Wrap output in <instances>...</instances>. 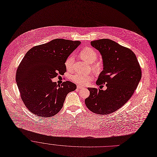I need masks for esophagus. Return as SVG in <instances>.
<instances>
[{"label":"esophagus","mask_w":157,"mask_h":157,"mask_svg":"<svg viewBox=\"0 0 157 157\" xmlns=\"http://www.w3.org/2000/svg\"><path fill=\"white\" fill-rule=\"evenodd\" d=\"M77 89H81V88H83V86H80V85H77Z\"/></svg>","instance_id":"obj_1"}]
</instances>
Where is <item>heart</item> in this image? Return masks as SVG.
<instances>
[{
    "mask_svg": "<svg viewBox=\"0 0 157 157\" xmlns=\"http://www.w3.org/2000/svg\"><path fill=\"white\" fill-rule=\"evenodd\" d=\"M80 56L82 57L87 63H92L95 60L97 57V54L95 50L91 48H85L83 49L80 52ZM74 58L73 56H70L65 62V66L66 68L69 71L72 69L74 64ZM98 64L95 66V67H97ZM72 80L80 85H85L90 82L92 80V76L90 74H85L82 73H76L72 75Z\"/></svg>",
    "mask_w": 157,
    "mask_h": 157,
    "instance_id": "1",
    "label": "heart"
}]
</instances>
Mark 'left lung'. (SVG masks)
I'll use <instances>...</instances> for the list:
<instances>
[{
    "label": "left lung",
    "instance_id": "obj_1",
    "mask_svg": "<svg viewBox=\"0 0 157 157\" xmlns=\"http://www.w3.org/2000/svg\"><path fill=\"white\" fill-rule=\"evenodd\" d=\"M103 60V70L97 85L105 84L106 90L88 88L90 96L85 99L86 107L99 114H108L121 108L132 96L141 80L142 72L136 54L109 39L91 41Z\"/></svg>",
    "mask_w": 157,
    "mask_h": 157
}]
</instances>
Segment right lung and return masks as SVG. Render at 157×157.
I'll return each instance as SVG.
<instances>
[{
	"instance_id": "obj_1",
	"label": "right lung",
	"mask_w": 157,
	"mask_h": 157,
	"mask_svg": "<svg viewBox=\"0 0 157 157\" xmlns=\"http://www.w3.org/2000/svg\"><path fill=\"white\" fill-rule=\"evenodd\" d=\"M80 43L54 39L26 52L17 69L16 82L21 100L29 111L48 117L60 111L67 95L77 86L69 81L60 86L52 79L66 72L65 62Z\"/></svg>"
}]
</instances>
